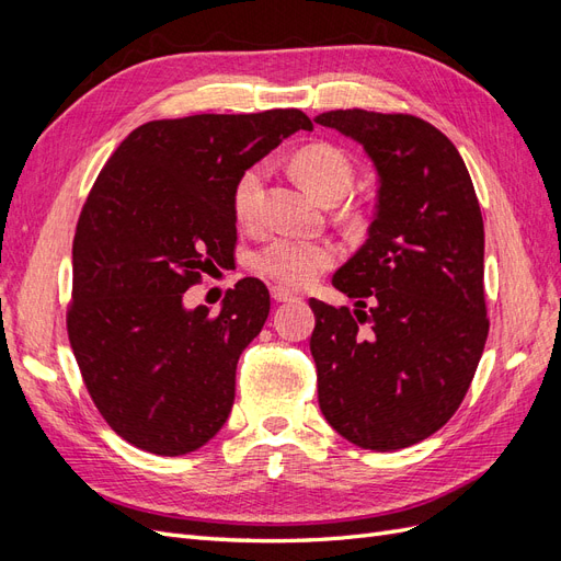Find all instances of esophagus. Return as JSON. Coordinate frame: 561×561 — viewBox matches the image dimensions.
<instances>
[{
  "label": "esophagus",
  "mask_w": 561,
  "mask_h": 561,
  "mask_svg": "<svg viewBox=\"0 0 561 561\" xmlns=\"http://www.w3.org/2000/svg\"><path fill=\"white\" fill-rule=\"evenodd\" d=\"M271 297H274L276 301H293V299H297V295L293 290H287V287H283V285L271 287Z\"/></svg>",
  "instance_id": "34e87169"
}]
</instances>
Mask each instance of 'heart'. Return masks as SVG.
<instances>
[{
    "label": "heart",
    "mask_w": 561,
    "mask_h": 561,
    "mask_svg": "<svg viewBox=\"0 0 561 561\" xmlns=\"http://www.w3.org/2000/svg\"><path fill=\"white\" fill-rule=\"evenodd\" d=\"M295 175L307 190L322 203H334L342 198L353 182V165L344 151L332 145L304 147L293 161ZM266 168L262 163L248 168L233 186V217L241 225H254L260 217L264 196ZM336 248L330 243L295 241V239H271L250 254V266L260 276L287 285L301 287L311 283L320 271L336 262Z\"/></svg>",
    "instance_id": "obj_1"
}]
</instances>
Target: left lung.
<instances>
[{"instance_id":"1","label":"left lung","mask_w":561,"mask_h":561,"mask_svg":"<svg viewBox=\"0 0 561 561\" xmlns=\"http://www.w3.org/2000/svg\"><path fill=\"white\" fill-rule=\"evenodd\" d=\"M316 124L363 145L379 175L367 241L332 278L355 309L309 301L320 412L348 443L396 451L445 426L482 358L480 203L458 149L419 116L334 110Z\"/></svg>"}]
</instances>
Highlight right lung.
I'll return each mask as SVG.
<instances>
[{
    "label": "right lung",
    "mask_w": 561,
    "mask_h": 561,
    "mask_svg": "<svg viewBox=\"0 0 561 561\" xmlns=\"http://www.w3.org/2000/svg\"><path fill=\"white\" fill-rule=\"evenodd\" d=\"M297 130H313L299 110L161 118L100 171L72 243L67 334L98 412L133 447L190 454L229 419L268 290L243 278L215 316L182 297L233 260L236 182Z\"/></svg>",
    "instance_id": "right-lung-1"
}]
</instances>
